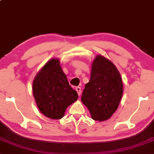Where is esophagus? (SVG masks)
<instances>
[{
	"instance_id": "esophagus-1",
	"label": "esophagus",
	"mask_w": 154,
	"mask_h": 154,
	"mask_svg": "<svg viewBox=\"0 0 154 154\" xmlns=\"http://www.w3.org/2000/svg\"><path fill=\"white\" fill-rule=\"evenodd\" d=\"M76 91L77 92L78 96H80V94H81V88L80 87H76Z\"/></svg>"
}]
</instances>
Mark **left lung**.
Segmentation results:
<instances>
[{
  "label": "left lung",
  "mask_w": 154,
  "mask_h": 154,
  "mask_svg": "<svg viewBox=\"0 0 154 154\" xmlns=\"http://www.w3.org/2000/svg\"><path fill=\"white\" fill-rule=\"evenodd\" d=\"M123 91L121 74L114 63L98 55L92 63L91 79L85 85L81 98L92 119H109L118 108Z\"/></svg>",
  "instance_id": "obj_1"
}]
</instances>
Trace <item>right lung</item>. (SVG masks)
I'll use <instances>...</instances> for the list:
<instances>
[{"label":"right lung","mask_w":154,"mask_h":154,"mask_svg":"<svg viewBox=\"0 0 154 154\" xmlns=\"http://www.w3.org/2000/svg\"><path fill=\"white\" fill-rule=\"evenodd\" d=\"M33 94L39 111L51 119H62L66 109L78 98L56 58L46 63L35 77Z\"/></svg>","instance_id":"1"}]
</instances>
